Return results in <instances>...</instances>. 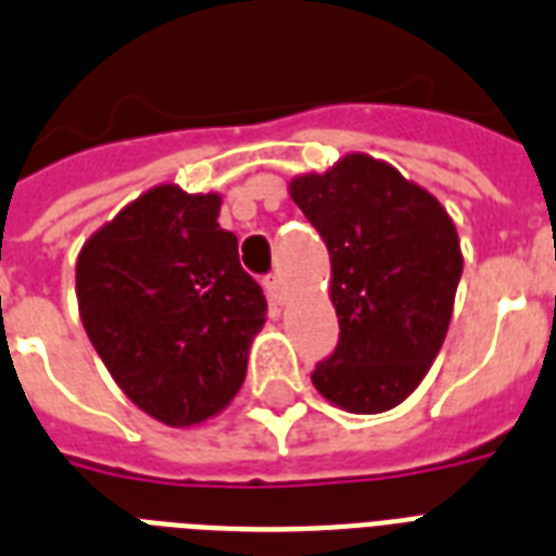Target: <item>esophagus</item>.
<instances>
[{
    "label": "esophagus",
    "mask_w": 556,
    "mask_h": 556,
    "mask_svg": "<svg viewBox=\"0 0 556 556\" xmlns=\"http://www.w3.org/2000/svg\"><path fill=\"white\" fill-rule=\"evenodd\" d=\"M265 291H268V296H270V302H282L286 300V288H282V279L277 277V274H270V277H265Z\"/></svg>",
    "instance_id": "obj_1"
}]
</instances>
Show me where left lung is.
Returning a JSON list of instances; mask_svg holds the SVG:
<instances>
[{
    "instance_id": "1",
    "label": "left lung",
    "mask_w": 556,
    "mask_h": 556,
    "mask_svg": "<svg viewBox=\"0 0 556 556\" xmlns=\"http://www.w3.org/2000/svg\"><path fill=\"white\" fill-rule=\"evenodd\" d=\"M331 254L340 342L311 382L351 414L394 408L445 340L463 254L445 207L388 162L351 153L291 182Z\"/></svg>"
}]
</instances>
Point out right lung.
Listing matches in <instances>:
<instances>
[{
    "label": "right lung",
    "instance_id": "1",
    "mask_svg": "<svg viewBox=\"0 0 556 556\" xmlns=\"http://www.w3.org/2000/svg\"><path fill=\"white\" fill-rule=\"evenodd\" d=\"M216 216V193L156 185L76 260L93 349L128 400L174 428L214 417L237 396L268 308Z\"/></svg>",
    "mask_w": 556,
    "mask_h": 556
}]
</instances>
